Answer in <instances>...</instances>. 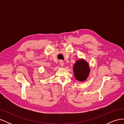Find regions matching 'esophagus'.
<instances>
[{"label": "esophagus", "mask_w": 124, "mask_h": 124, "mask_svg": "<svg viewBox=\"0 0 124 124\" xmlns=\"http://www.w3.org/2000/svg\"><path fill=\"white\" fill-rule=\"evenodd\" d=\"M59 63H60V65H61L62 67H63V65H64V62H63V61H60Z\"/></svg>", "instance_id": "1"}]
</instances>
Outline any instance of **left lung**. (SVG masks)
<instances>
[{"label":"left lung","mask_w":124,"mask_h":124,"mask_svg":"<svg viewBox=\"0 0 124 124\" xmlns=\"http://www.w3.org/2000/svg\"><path fill=\"white\" fill-rule=\"evenodd\" d=\"M90 68L87 62L83 59L77 61L73 66L74 77L78 81H86L90 72Z\"/></svg>","instance_id":"8db88e82"}]
</instances>
